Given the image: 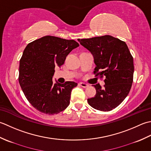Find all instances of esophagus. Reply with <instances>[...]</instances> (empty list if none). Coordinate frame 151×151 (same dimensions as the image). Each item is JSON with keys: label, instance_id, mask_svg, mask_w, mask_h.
Returning <instances> with one entry per match:
<instances>
[{"label": "esophagus", "instance_id": "34e87169", "mask_svg": "<svg viewBox=\"0 0 151 151\" xmlns=\"http://www.w3.org/2000/svg\"><path fill=\"white\" fill-rule=\"evenodd\" d=\"M79 85L83 88H87L88 87V85H87V83H79Z\"/></svg>", "mask_w": 151, "mask_h": 151}]
</instances>
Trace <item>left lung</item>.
<instances>
[{"instance_id":"8db88e82","label":"left lung","mask_w":151,"mask_h":151,"mask_svg":"<svg viewBox=\"0 0 151 151\" xmlns=\"http://www.w3.org/2000/svg\"><path fill=\"white\" fill-rule=\"evenodd\" d=\"M78 41L93 55L95 77L105 78L104 88L93 85L96 94L88 98V104L102 111L115 109L128 96L133 83L134 60L127 44L109 35Z\"/></svg>"}]
</instances>
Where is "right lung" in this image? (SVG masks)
I'll return each mask as SVG.
<instances>
[{"instance_id": "add662e5", "label": "right lung", "mask_w": 151, "mask_h": 151, "mask_svg": "<svg viewBox=\"0 0 151 151\" xmlns=\"http://www.w3.org/2000/svg\"><path fill=\"white\" fill-rule=\"evenodd\" d=\"M79 44L73 40L45 36L27 45L19 62V83L30 104L39 111L55 115L70 104L71 92L78 83H54L55 66H62L66 57Z\"/></svg>"}]
</instances>
